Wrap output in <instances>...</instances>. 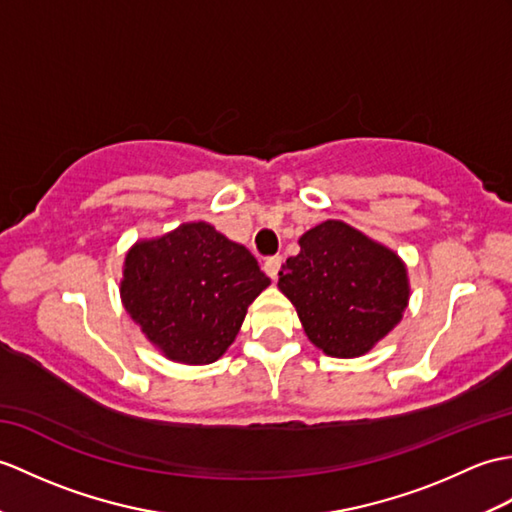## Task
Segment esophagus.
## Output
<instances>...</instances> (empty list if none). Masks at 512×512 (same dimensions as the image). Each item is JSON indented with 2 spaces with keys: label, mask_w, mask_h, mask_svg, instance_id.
Here are the masks:
<instances>
[{
  "label": "esophagus",
  "mask_w": 512,
  "mask_h": 512,
  "mask_svg": "<svg viewBox=\"0 0 512 512\" xmlns=\"http://www.w3.org/2000/svg\"><path fill=\"white\" fill-rule=\"evenodd\" d=\"M281 264H283V257H281V255L268 257V259L264 261V270H266V275H268L270 279H277L279 270H281Z\"/></svg>",
  "instance_id": "1"
}]
</instances>
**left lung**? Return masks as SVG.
Segmentation results:
<instances>
[{"mask_svg": "<svg viewBox=\"0 0 512 512\" xmlns=\"http://www.w3.org/2000/svg\"><path fill=\"white\" fill-rule=\"evenodd\" d=\"M279 270V290L307 338L329 358H360L395 329L410 301L408 268L392 248L342 220L299 237Z\"/></svg>", "mask_w": 512, "mask_h": 512, "instance_id": "8db88e82", "label": "left lung"}]
</instances>
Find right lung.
<instances>
[{
  "label": "right lung",
  "instance_id": "add662e5",
  "mask_svg": "<svg viewBox=\"0 0 512 512\" xmlns=\"http://www.w3.org/2000/svg\"><path fill=\"white\" fill-rule=\"evenodd\" d=\"M268 285L246 246L198 220L130 246L120 296L163 358L202 366L227 353Z\"/></svg>",
  "mask_w": 512,
  "mask_h": 512
}]
</instances>
